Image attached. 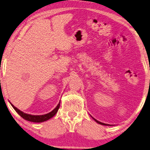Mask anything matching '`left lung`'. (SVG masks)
Listing matches in <instances>:
<instances>
[{
	"instance_id": "obj_1",
	"label": "left lung",
	"mask_w": 150,
	"mask_h": 150,
	"mask_svg": "<svg viewBox=\"0 0 150 150\" xmlns=\"http://www.w3.org/2000/svg\"><path fill=\"white\" fill-rule=\"evenodd\" d=\"M93 120L96 121V122H97V123H98L99 124H101V125H108V124H106V123H101V122H99V121H97V120H96V119H94V118H93Z\"/></svg>"
}]
</instances>
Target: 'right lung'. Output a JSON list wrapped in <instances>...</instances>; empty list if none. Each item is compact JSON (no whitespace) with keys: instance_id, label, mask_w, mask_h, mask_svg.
<instances>
[{"instance_id":"obj_1","label":"right lung","mask_w":150,"mask_h":150,"mask_svg":"<svg viewBox=\"0 0 150 150\" xmlns=\"http://www.w3.org/2000/svg\"><path fill=\"white\" fill-rule=\"evenodd\" d=\"M11 105L13 106V108L15 109V110L18 113V114L19 115H21L23 119H25V120L29 121V122H36V123H41V122H45V121L49 120L51 117H53V116L55 115L57 112L58 111V109L60 107V102H59V104L55 108H54L53 111H51V112L47 114H45V115H30V114H27L23 112V111H20L19 109H17L16 107L14 106L13 104H11Z\"/></svg>"}]
</instances>
